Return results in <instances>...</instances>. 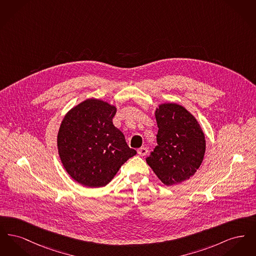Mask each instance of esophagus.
Masks as SVG:
<instances>
[{
    "label": "esophagus",
    "instance_id": "esophagus-1",
    "mask_svg": "<svg viewBox=\"0 0 256 256\" xmlns=\"http://www.w3.org/2000/svg\"><path fill=\"white\" fill-rule=\"evenodd\" d=\"M137 152H138V154H139V156H145L146 154V152H148V148H145V146H142V148H138V150H137Z\"/></svg>",
    "mask_w": 256,
    "mask_h": 256
}]
</instances>
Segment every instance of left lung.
<instances>
[{
    "instance_id": "obj_1",
    "label": "left lung",
    "mask_w": 256,
    "mask_h": 256,
    "mask_svg": "<svg viewBox=\"0 0 256 256\" xmlns=\"http://www.w3.org/2000/svg\"><path fill=\"white\" fill-rule=\"evenodd\" d=\"M158 146L146 163L166 184L189 180L200 168L206 152V139L195 117L176 104H163L156 111Z\"/></svg>"
}]
</instances>
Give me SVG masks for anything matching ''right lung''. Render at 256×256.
Listing matches in <instances>:
<instances>
[{"label": "right lung", "mask_w": 256, "mask_h": 256, "mask_svg": "<svg viewBox=\"0 0 256 256\" xmlns=\"http://www.w3.org/2000/svg\"><path fill=\"white\" fill-rule=\"evenodd\" d=\"M116 108L88 98L70 110L61 122L58 146L61 162L76 182L106 186L136 150L128 146L112 119Z\"/></svg>", "instance_id": "add662e5"}]
</instances>
